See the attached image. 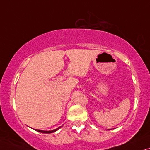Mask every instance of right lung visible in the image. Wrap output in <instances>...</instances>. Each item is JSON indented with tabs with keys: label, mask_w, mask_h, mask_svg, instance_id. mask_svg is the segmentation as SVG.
I'll list each match as a JSON object with an SVG mask.
<instances>
[{
	"label": "right lung",
	"mask_w": 150,
	"mask_h": 150,
	"mask_svg": "<svg viewBox=\"0 0 150 150\" xmlns=\"http://www.w3.org/2000/svg\"><path fill=\"white\" fill-rule=\"evenodd\" d=\"M61 127H59L58 128L54 129V130H51V131H44V130H39V129H35V130H36L37 132H41V133H46V134H49V133H52V132H54L57 131V129H59Z\"/></svg>",
	"instance_id": "obj_1"
}]
</instances>
